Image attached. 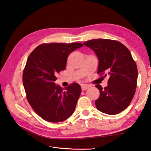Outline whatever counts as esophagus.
<instances>
[{
	"label": "esophagus",
	"mask_w": 151,
	"mask_h": 151,
	"mask_svg": "<svg viewBox=\"0 0 151 151\" xmlns=\"http://www.w3.org/2000/svg\"><path fill=\"white\" fill-rule=\"evenodd\" d=\"M90 87V86L89 85H88V84H84V85H83V86H82V91H84V90H86V89H88V88Z\"/></svg>",
	"instance_id": "34e87169"
}]
</instances>
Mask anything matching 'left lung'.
Wrapping results in <instances>:
<instances>
[{"label": "left lung", "instance_id": "obj_1", "mask_svg": "<svg viewBox=\"0 0 151 151\" xmlns=\"http://www.w3.org/2000/svg\"><path fill=\"white\" fill-rule=\"evenodd\" d=\"M96 53L99 60L98 74L109 76L108 85L99 90L95 101L97 110L107 114H116L124 110L134 96L137 81V68L130 52L119 41L93 39L84 43Z\"/></svg>", "mask_w": 151, "mask_h": 151}]
</instances>
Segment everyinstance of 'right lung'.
<instances>
[{
  "mask_svg": "<svg viewBox=\"0 0 151 151\" xmlns=\"http://www.w3.org/2000/svg\"><path fill=\"white\" fill-rule=\"evenodd\" d=\"M81 43H50L37 47L27 60L23 84L32 109L44 120L60 122L73 114L81 87L72 83L63 90L55 84L56 75L65 69L67 59Z\"/></svg>",
  "mask_w": 151,
  "mask_h": 151,
  "instance_id": "1",
  "label": "right lung"
}]
</instances>
